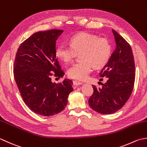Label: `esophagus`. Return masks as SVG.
<instances>
[{
  "mask_svg": "<svg viewBox=\"0 0 147 147\" xmlns=\"http://www.w3.org/2000/svg\"><path fill=\"white\" fill-rule=\"evenodd\" d=\"M73 84L74 86H79V85H81L82 84V82H78L77 80H74L73 81Z\"/></svg>",
  "mask_w": 147,
  "mask_h": 147,
  "instance_id": "obj_1",
  "label": "esophagus"
}]
</instances>
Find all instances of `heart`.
I'll return each instance as SVG.
<instances>
[{"instance_id": "b5f03b06", "label": "heart", "mask_w": 147, "mask_h": 147, "mask_svg": "<svg viewBox=\"0 0 147 147\" xmlns=\"http://www.w3.org/2000/svg\"><path fill=\"white\" fill-rule=\"evenodd\" d=\"M112 46L107 38L88 34H80L74 36L70 45L59 44L56 49V56L65 63L72 61L77 55H80L81 61L72 65L68 68L67 74L71 79L83 80L95 68H102L109 61Z\"/></svg>"}]
</instances>
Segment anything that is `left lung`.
Segmentation results:
<instances>
[{
    "mask_svg": "<svg viewBox=\"0 0 147 147\" xmlns=\"http://www.w3.org/2000/svg\"><path fill=\"white\" fill-rule=\"evenodd\" d=\"M116 47L109 61L100 73L106 77L102 88H93V94L88 103L92 110L103 114L118 111L127 102L132 93L135 80V65L130 45L112 29Z\"/></svg>",
    "mask_w": 147,
    "mask_h": 147,
    "instance_id": "left-lung-1",
    "label": "left lung"
}]
</instances>
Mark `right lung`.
Here are the masks:
<instances>
[{
  "mask_svg": "<svg viewBox=\"0 0 147 147\" xmlns=\"http://www.w3.org/2000/svg\"><path fill=\"white\" fill-rule=\"evenodd\" d=\"M63 30H50L32 35L20 45L15 58L14 77L26 105L38 115L49 117L65 109L73 91L72 80L53 82L55 76L63 77L56 56V41Z\"/></svg>",
  "mask_w": 147,
  "mask_h": 147,
  "instance_id": "add662e5",
  "label": "right lung"
}]
</instances>
